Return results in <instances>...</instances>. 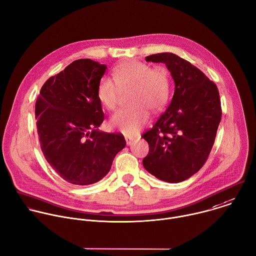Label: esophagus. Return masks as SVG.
<instances>
[{"instance_id": "esophagus-1", "label": "esophagus", "mask_w": 256, "mask_h": 256, "mask_svg": "<svg viewBox=\"0 0 256 256\" xmlns=\"http://www.w3.org/2000/svg\"><path fill=\"white\" fill-rule=\"evenodd\" d=\"M134 138H130V136H126V144L128 146H132V142H134Z\"/></svg>"}]
</instances>
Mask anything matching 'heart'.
I'll use <instances>...</instances> for the list:
<instances>
[{"mask_svg": "<svg viewBox=\"0 0 256 256\" xmlns=\"http://www.w3.org/2000/svg\"><path fill=\"white\" fill-rule=\"evenodd\" d=\"M114 80L102 77L98 85L100 102L108 110H114L118 90L130 88L128 104L130 106L118 112L110 120V126L124 134H136L148 122L150 114L162 112L170 96V75L164 68L152 69L150 65L126 61L112 70Z\"/></svg>", "mask_w": 256, "mask_h": 256, "instance_id": "heart-1", "label": "heart"}]
</instances>
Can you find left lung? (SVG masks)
<instances>
[{"mask_svg":"<svg viewBox=\"0 0 256 256\" xmlns=\"http://www.w3.org/2000/svg\"><path fill=\"white\" fill-rule=\"evenodd\" d=\"M146 61L166 64L175 92L166 112L142 136L150 146L142 164L158 180L179 183L197 173L211 152L222 116L219 92L201 70L174 53L152 54Z\"/></svg>","mask_w":256,"mask_h":256,"instance_id":"left-lung-1","label":"left lung"}]
</instances>
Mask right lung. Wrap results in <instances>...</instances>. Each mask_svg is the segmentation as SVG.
Masks as SVG:
<instances>
[{
	"instance_id": "right-lung-1",
	"label": "right lung",
	"mask_w": 256,
	"mask_h": 256,
	"mask_svg": "<svg viewBox=\"0 0 256 256\" xmlns=\"http://www.w3.org/2000/svg\"><path fill=\"white\" fill-rule=\"evenodd\" d=\"M108 66L78 59L50 77L35 106L41 150L66 182L86 186L104 179L126 146L120 134L98 130L104 120L96 92Z\"/></svg>"
}]
</instances>
